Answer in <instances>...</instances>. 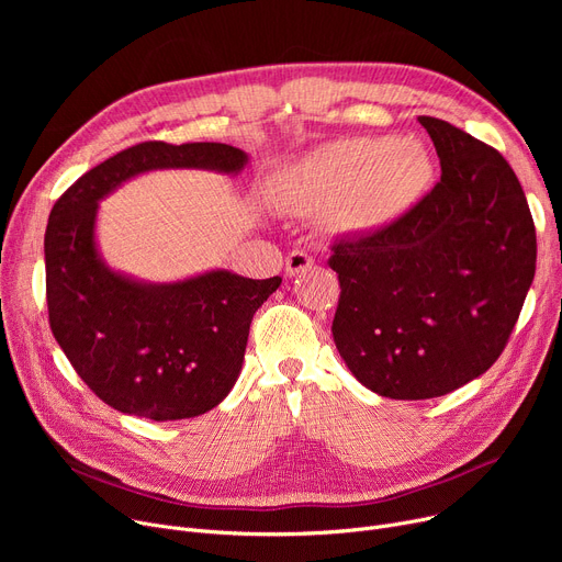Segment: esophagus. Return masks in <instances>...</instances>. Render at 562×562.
Masks as SVG:
<instances>
[{
	"instance_id": "34e87169",
	"label": "esophagus",
	"mask_w": 562,
	"mask_h": 562,
	"mask_svg": "<svg viewBox=\"0 0 562 562\" xmlns=\"http://www.w3.org/2000/svg\"><path fill=\"white\" fill-rule=\"evenodd\" d=\"M312 263H314V259L305 250H291L284 259V271L289 278H293V276H301L307 269H312Z\"/></svg>"
}]
</instances>
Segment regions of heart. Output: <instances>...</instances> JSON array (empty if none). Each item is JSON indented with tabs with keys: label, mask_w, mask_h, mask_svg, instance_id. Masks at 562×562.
<instances>
[{
	"label": "heart",
	"mask_w": 562,
	"mask_h": 562,
	"mask_svg": "<svg viewBox=\"0 0 562 562\" xmlns=\"http://www.w3.org/2000/svg\"><path fill=\"white\" fill-rule=\"evenodd\" d=\"M432 161L415 138H344L284 168L271 198L284 212H328L350 234H371L398 221L424 193Z\"/></svg>",
	"instance_id": "heart-1"
}]
</instances>
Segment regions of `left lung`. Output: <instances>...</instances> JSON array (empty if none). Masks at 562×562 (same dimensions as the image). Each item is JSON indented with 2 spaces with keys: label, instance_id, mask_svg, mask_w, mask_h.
<instances>
[{
  "label": "left lung",
  "instance_id": "obj_1",
  "mask_svg": "<svg viewBox=\"0 0 562 562\" xmlns=\"http://www.w3.org/2000/svg\"><path fill=\"white\" fill-rule=\"evenodd\" d=\"M441 177L409 212L339 239L333 337L362 385L396 401L445 396L504 352L536 276V225L510 164L419 115Z\"/></svg>",
  "mask_w": 562,
  "mask_h": 562
}]
</instances>
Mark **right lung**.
Masks as SVG:
<instances>
[{
    "instance_id": "obj_1",
    "label": "right lung",
    "mask_w": 562,
    "mask_h": 562,
    "mask_svg": "<svg viewBox=\"0 0 562 562\" xmlns=\"http://www.w3.org/2000/svg\"><path fill=\"white\" fill-rule=\"evenodd\" d=\"M248 155L225 143L145 140L83 172L56 200L45 232V286L54 339L106 405L153 422L216 407L239 378L255 312L282 278L210 271L147 284L111 271L95 246L98 202L157 168L236 175Z\"/></svg>"
}]
</instances>
